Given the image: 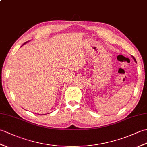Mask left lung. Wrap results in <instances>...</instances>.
Masks as SVG:
<instances>
[{"mask_svg":"<svg viewBox=\"0 0 147 147\" xmlns=\"http://www.w3.org/2000/svg\"><path fill=\"white\" fill-rule=\"evenodd\" d=\"M132 57H133V58H134V59L135 60V61H136V59H135V57H134V56H132Z\"/></svg>","mask_w":147,"mask_h":147,"instance_id":"left-lung-1","label":"left lung"}]
</instances>
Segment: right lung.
<instances>
[{"label": "right lung", "mask_w": 147, "mask_h": 147, "mask_svg": "<svg viewBox=\"0 0 147 147\" xmlns=\"http://www.w3.org/2000/svg\"><path fill=\"white\" fill-rule=\"evenodd\" d=\"M26 42H25V43H24V44H26ZM24 44H23V45H24Z\"/></svg>", "instance_id": "add662e5"}]
</instances>
